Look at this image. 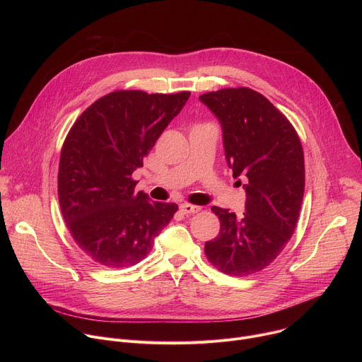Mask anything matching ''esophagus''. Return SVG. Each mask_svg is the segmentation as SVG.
<instances>
[{"instance_id":"1","label":"esophagus","mask_w":362,"mask_h":362,"mask_svg":"<svg viewBox=\"0 0 362 362\" xmlns=\"http://www.w3.org/2000/svg\"><path fill=\"white\" fill-rule=\"evenodd\" d=\"M199 211H200V206H194V204H189V203L180 204V212L183 215H193V214H197Z\"/></svg>"}]
</instances>
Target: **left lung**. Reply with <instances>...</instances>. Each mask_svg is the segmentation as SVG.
<instances>
[{
    "label": "left lung",
    "mask_w": 362,
    "mask_h": 362,
    "mask_svg": "<svg viewBox=\"0 0 362 362\" xmlns=\"http://www.w3.org/2000/svg\"><path fill=\"white\" fill-rule=\"evenodd\" d=\"M199 100L219 120L226 162L246 192L243 216L214 206L221 230L204 253L226 275H252L275 259L296 228L305 189L300 140L272 103L247 87Z\"/></svg>",
    "instance_id": "left-lung-1"
}]
</instances>
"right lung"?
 <instances>
[{
	"label": "right lung",
	"instance_id": "obj_1",
	"mask_svg": "<svg viewBox=\"0 0 362 362\" xmlns=\"http://www.w3.org/2000/svg\"><path fill=\"white\" fill-rule=\"evenodd\" d=\"M190 97L119 90L77 119L62 148L59 200L76 243L107 268L136 265L172 221L176 203L134 193L132 173Z\"/></svg>",
	"mask_w": 362,
	"mask_h": 362
}]
</instances>
